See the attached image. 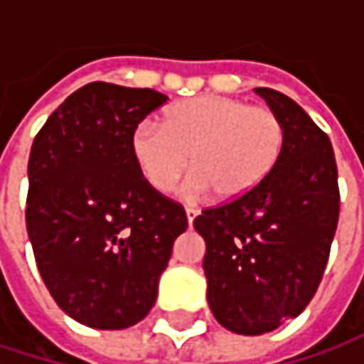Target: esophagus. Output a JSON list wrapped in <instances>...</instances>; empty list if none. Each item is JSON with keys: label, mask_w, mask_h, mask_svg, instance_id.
Wrapping results in <instances>:
<instances>
[{"label": "esophagus", "mask_w": 364, "mask_h": 364, "mask_svg": "<svg viewBox=\"0 0 364 364\" xmlns=\"http://www.w3.org/2000/svg\"><path fill=\"white\" fill-rule=\"evenodd\" d=\"M185 213H187V221H189V225H191V223H193V219L198 217V213H200V210H198L196 206H185Z\"/></svg>", "instance_id": "1"}]
</instances>
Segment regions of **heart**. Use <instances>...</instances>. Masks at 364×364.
Returning a JSON list of instances; mask_svg holds the SVG:
<instances>
[{
  "label": "heart",
  "mask_w": 364,
  "mask_h": 364,
  "mask_svg": "<svg viewBox=\"0 0 364 364\" xmlns=\"http://www.w3.org/2000/svg\"><path fill=\"white\" fill-rule=\"evenodd\" d=\"M284 128L267 107L204 95L164 113V124L141 122L130 154L147 185L160 193L177 187L191 160V191L236 202L255 191L280 160Z\"/></svg>",
  "instance_id": "heart-1"
}]
</instances>
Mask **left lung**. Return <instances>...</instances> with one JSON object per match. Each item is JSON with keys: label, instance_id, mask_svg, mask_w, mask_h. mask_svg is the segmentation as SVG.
<instances>
[{"label": "left lung", "instance_id": "1", "mask_svg": "<svg viewBox=\"0 0 364 364\" xmlns=\"http://www.w3.org/2000/svg\"><path fill=\"white\" fill-rule=\"evenodd\" d=\"M284 128L278 164L249 196L204 208L208 306L219 325L261 335L314 297L339 219L337 164L327 132L287 95L255 88Z\"/></svg>", "mask_w": 364, "mask_h": 364}]
</instances>
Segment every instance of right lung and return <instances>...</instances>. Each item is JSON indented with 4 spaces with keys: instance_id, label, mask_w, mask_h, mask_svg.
Listing matches in <instances>:
<instances>
[{
    "instance_id": "right-lung-1",
    "label": "right lung",
    "mask_w": 364,
    "mask_h": 364,
    "mask_svg": "<svg viewBox=\"0 0 364 364\" xmlns=\"http://www.w3.org/2000/svg\"><path fill=\"white\" fill-rule=\"evenodd\" d=\"M166 101L151 88L92 82L33 141L25 219L37 269L58 308L86 327L143 321L187 230L185 208L151 189L130 154L132 130Z\"/></svg>"
}]
</instances>
